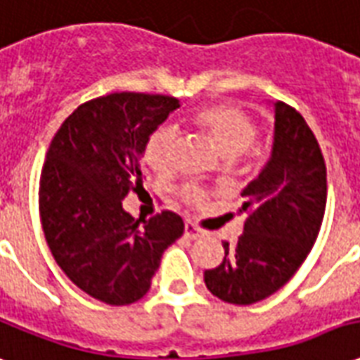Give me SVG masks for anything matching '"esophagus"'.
Wrapping results in <instances>:
<instances>
[{
	"mask_svg": "<svg viewBox=\"0 0 360 360\" xmlns=\"http://www.w3.org/2000/svg\"><path fill=\"white\" fill-rule=\"evenodd\" d=\"M185 236L191 238V240H196V238L204 236V231H202L200 227H196L193 221H187V223H185Z\"/></svg>",
	"mask_w": 360,
	"mask_h": 360,
	"instance_id": "1",
	"label": "esophagus"
}]
</instances>
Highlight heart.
Instances as JSON below:
<instances>
[{
	"label": "heart",
	"mask_w": 360,
	"mask_h": 360,
	"mask_svg": "<svg viewBox=\"0 0 360 360\" xmlns=\"http://www.w3.org/2000/svg\"><path fill=\"white\" fill-rule=\"evenodd\" d=\"M191 122L210 139L221 158L238 160V162L250 164L257 156L254 146L257 124L254 116L240 106L231 105V103L200 106L193 112ZM175 141H177L175 131L169 126L156 127L148 135L145 145V158L148 166L153 167V172H172ZM181 198L188 206L204 207L207 202V193L191 185L181 191Z\"/></svg>",
	"instance_id": "b5f03b06"
}]
</instances>
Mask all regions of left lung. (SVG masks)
<instances>
[{
	"label": "left lung",
	"instance_id": "1",
	"mask_svg": "<svg viewBox=\"0 0 360 360\" xmlns=\"http://www.w3.org/2000/svg\"><path fill=\"white\" fill-rule=\"evenodd\" d=\"M244 233L204 282L219 300L252 305L275 294L302 267L326 207V164L294 106L275 105V145L267 166L244 188Z\"/></svg>",
	"mask_w": 360,
	"mask_h": 360
}]
</instances>
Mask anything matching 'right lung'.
Masks as SVG:
<instances>
[{
    "label": "right lung",
    "mask_w": 360,
    "mask_h": 360,
    "mask_svg": "<svg viewBox=\"0 0 360 360\" xmlns=\"http://www.w3.org/2000/svg\"><path fill=\"white\" fill-rule=\"evenodd\" d=\"M175 108L169 95L110 93L79 105L49 145L39 177L45 240L65 275L98 302L141 300L164 250L185 231L169 210L141 221L122 207L146 179L148 135Z\"/></svg>",
    "instance_id": "add662e5"
}]
</instances>
